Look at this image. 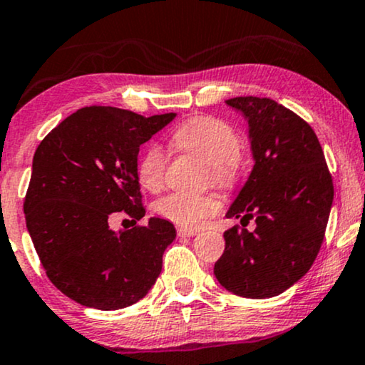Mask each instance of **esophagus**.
<instances>
[{
    "label": "esophagus",
    "instance_id": "esophagus-1",
    "mask_svg": "<svg viewBox=\"0 0 365 365\" xmlns=\"http://www.w3.org/2000/svg\"><path fill=\"white\" fill-rule=\"evenodd\" d=\"M197 231L196 229H187V227H179L178 229V236L179 237H192L196 236Z\"/></svg>",
    "mask_w": 365,
    "mask_h": 365
}]
</instances>
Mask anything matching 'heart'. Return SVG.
<instances>
[{
  "label": "heart",
  "instance_id": "obj_1",
  "mask_svg": "<svg viewBox=\"0 0 365 365\" xmlns=\"http://www.w3.org/2000/svg\"><path fill=\"white\" fill-rule=\"evenodd\" d=\"M171 141L179 151L192 154L207 164L206 179L214 186L231 187L237 179L242 141L231 124L217 118L199 116L174 129ZM166 154L158 144H151L138 163L139 184L148 191H159L164 184ZM156 212L174 224L197 227L221 209L214 194L171 192L156 202Z\"/></svg>",
  "mask_w": 365,
  "mask_h": 365
}]
</instances>
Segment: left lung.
I'll return each instance as SVG.
<instances>
[{
  "instance_id": "left-lung-1",
  "label": "left lung",
  "mask_w": 365,
  "mask_h": 365,
  "mask_svg": "<svg viewBox=\"0 0 365 365\" xmlns=\"http://www.w3.org/2000/svg\"><path fill=\"white\" fill-rule=\"evenodd\" d=\"M226 104L247 119L254 168L226 214L241 217L242 227L224 232L214 276L236 296L274 297L316 261L332 207V176L314 129L291 109L256 96ZM251 218L257 229L247 232Z\"/></svg>"
}]
</instances>
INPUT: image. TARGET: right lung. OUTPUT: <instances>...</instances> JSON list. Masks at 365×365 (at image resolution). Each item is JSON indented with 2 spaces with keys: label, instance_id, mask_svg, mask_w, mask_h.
I'll return each mask as SVG.
<instances>
[{
  "label": "right lung",
  "instance_id": "add662e5",
  "mask_svg": "<svg viewBox=\"0 0 365 365\" xmlns=\"http://www.w3.org/2000/svg\"><path fill=\"white\" fill-rule=\"evenodd\" d=\"M176 114L144 118L111 106L81 108L39 143L24 216L46 276L73 301L101 311L133 306L154 286L176 237L166 219L114 232L124 211L139 221V146Z\"/></svg>",
  "mask_w": 365,
  "mask_h": 365
}]
</instances>
